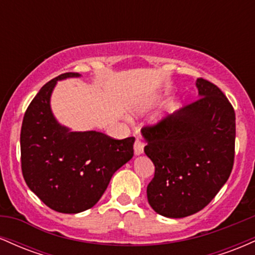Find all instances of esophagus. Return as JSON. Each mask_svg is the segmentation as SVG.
I'll use <instances>...</instances> for the list:
<instances>
[{
	"instance_id": "obj_1",
	"label": "esophagus",
	"mask_w": 255,
	"mask_h": 255,
	"mask_svg": "<svg viewBox=\"0 0 255 255\" xmlns=\"http://www.w3.org/2000/svg\"><path fill=\"white\" fill-rule=\"evenodd\" d=\"M142 152H144V144L139 139H136L134 142V153H135V156H139Z\"/></svg>"
}]
</instances>
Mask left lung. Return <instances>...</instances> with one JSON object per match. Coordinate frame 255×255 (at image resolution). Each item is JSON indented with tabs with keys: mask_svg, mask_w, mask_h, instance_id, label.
<instances>
[{
	"mask_svg": "<svg viewBox=\"0 0 255 255\" xmlns=\"http://www.w3.org/2000/svg\"><path fill=\"white\" fill-rule=\"evenodd\" d=\"M198 101L141 130L154 164L147 200L158 215L183 218L203 210L224 186L235 156V111L221 90L197 79Z\"/></svg>",
	"mask_w": 255,
	"mask_h": 255,
	"instance_id": "8db88e82",
	"label": "left lung"
}]
</instances>
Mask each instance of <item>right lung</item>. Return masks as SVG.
I'll return each instance as SVG.
<instances>
[{"instance_id": "1", "label": "right lung", "mask_w": 255, "mask_h": 255, "mask_svg": "<svg viewBox=\"0 0 255 255\" xmlns=\"http://www.w3.org/2000/svg\"><path fill=\"white\" fill-rule=\"evenodd\" d=\"M80 77L64 73L44 85L26 110L20 134L26 184L61 213L95 206L115 171L134 154L135 137L115 140L101 131H73L55 118L50 99L57 81Z\"/></svg>"}]
</instances>
